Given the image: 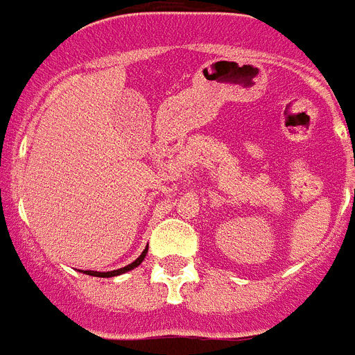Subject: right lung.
<instances>
[{
	"label": "right lung",
	"mask_w": 355,
	"mask_h": 355,
	"mask_svg": "<svg viewBox=\"0 0 355 355\" xmlns=\"http://www.w3.org/2000/svg\"><path fill=\"white\" fill-rule=\"evenodd\" d=\"M146 252H148V248H144L143 254L139 256L133 263L125 265V267H122V269H116V271H107V272H97V271H84L86 275H92V277H101V278H111V277H116V275H122V272H128L131 271V269H135L137 265H141V261L144 259V256H146Z\"/></svg>",
	"instance_id": "add662e5"
}]
</instances>
